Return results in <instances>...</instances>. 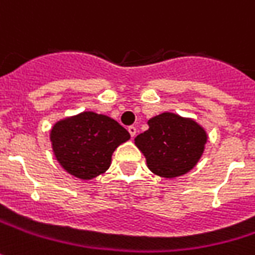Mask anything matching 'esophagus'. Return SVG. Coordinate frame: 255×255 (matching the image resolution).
Masks as SVG:
<instances>
[{"label": "esophagus", "mask_w": 255, "mask_h": 255, "mask_svg": "<svg viewBox=\"0 0 255 255\" xmlns=\"http://www.w3.org/2000/svg\"><path fill=\"white\" fill-rule=\"evenodd\" d=\"M128 132H129V135L131 136H135L136 135V127H134V126H129V127H128Z\"/></svg>", "instance_id": "1"}]
</instances>
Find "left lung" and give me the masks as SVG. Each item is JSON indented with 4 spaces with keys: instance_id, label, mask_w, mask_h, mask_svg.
Returning a JSON list of instances; mask_svg holds the SVG:
<instances>
[{
    "instance_id": "8db88e82",
    "label": "left lung",
    "mask_w": 255,
    "mask_h": 255,
    "mask_svg": "<svg viewBox=\"0 0 255 255\" xmlns=\"http://www.w3.org/2000/svg\"><path fill=\"white\" fill-rule=\"evenodd\" d=\"M149 128L135 136L149 171L161 178L188 173L205 151L207 134L195 120L173 113H162L148 120Z\"/></svg>"
}]
</instances>
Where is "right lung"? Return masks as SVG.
Here are the masks:
<instances>
[{
    "mask_svg": "<svg viewBox=\"0 0 255 255\" xmlns=\"http://www.w3.org/2000/svg\"><path fill=\"white\" fill-rule=\"evenodd\" d=\"M128 139L129 132L116 120L93 111L60 120L50 129L57 162L67 173L83 180L107 171L113 152Z\"/></svg>",
    "mask_w": 255,
    "mask_h": 255,
    "instance_id": "add662e5",
    "label": "right lung"
}]
</instances>
